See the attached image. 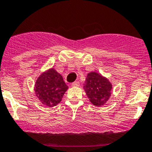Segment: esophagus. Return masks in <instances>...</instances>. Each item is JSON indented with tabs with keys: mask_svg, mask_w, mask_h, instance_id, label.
<instances>
[{
	"mask_svg": "<svg viewBox=\"0 0 152 152\" xmlns=\"http://www.w3.org/2000/svg\"><path fill=\"white\" fill-rule=\"evenodd\" d=\"M72 86H79L80 83L78 82V81H75V82H74L72 83Z\"/></svg>",
	"mask_w": 152,
	"mask_h": 152,
	"instance_id": "esophagus-1",
	"label": "esophagus"
}]
</instances>
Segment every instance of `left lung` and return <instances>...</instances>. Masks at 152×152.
<instances>
[{"instance_id":"8db88e82","label":"left lung","mask_w":152,"mask_h":152,"mask_svg":"<svg viewBox=\"0 0 152 152\" xmlns=\"http://www.w3.org/2000/svg\"><path fill=\"white\" fill-rule=\"evenodd\" d=\"M86 95L94 106L104 105L111 97L112 85L107 78L91 72L87 75L83 86Z\"/></svg>"}]
</instances>
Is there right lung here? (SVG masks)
<instances>
[{"label": "right lung", "mask_w": 152, "mask_h": 152, "mask_svg": "<svg viewBox=\"0 0 152 152\" xmlns=\"http://www.w3.org/2000/svg\"><path fill=\"white\" fill-rule=\"evenodd\" d=\"M68 88L61 75L52 68L42 73L34 85V91L37 98L49 107L58 105Z\"/></svg>", "instance_id": "obj_1"}]
</instances>
